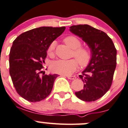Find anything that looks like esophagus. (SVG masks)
<instances>
[{
  "label": "esophagus",
  "instance_id": "1",
  "mask_svg": "<svg viewBox=\"0 0 128 128\" xmlns=\"http://www.w3.org/2000/svg\"><path fill=\"white\" fill-rule=\"evenodd\" d=\"M67 77L68 79H70V80H74V79L76 78V76H70V75H68V76H67Z\"/></svg>",
  "mask_w": 128,
  "mask_h": 128
}]
</instances>
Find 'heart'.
I'll list each match as a JSON object with an SVG mask.
<instances>
[{
    "label": "heart",
    "mask_w": 128,
    "mask_h": 128,
    "mask_svg": "<svg viewBox=\"0 0 128 128\" xmlns=\"http://www.w3.org/2000/svg\"><path fill=\"white\" fill-rule=\"evenodd\" d=\"M64 42L66 45L73 49L72 58L68 60H58L53 62L51 65V69L53 72L60 75H70L76 69L78 63L81 67H85L90 63L91 59V50L86 46H82V42L74 36H69L66 37ZM54 42L51 43L47 50L50 56H53L55 49Z\"/></svg>",
    "instance_id": "b5f03b06"
}]
</instances>
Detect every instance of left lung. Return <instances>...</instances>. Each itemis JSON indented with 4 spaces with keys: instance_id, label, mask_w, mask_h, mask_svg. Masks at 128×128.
<instances>
[{
    "instance_id": "1",
    "label": "left lung",
    "mask_w": 128,
    "mask_h": 128,
    "mask_svg": "<svg viewBox=\"0 0 128 128\" xmlns=\"http://www.w3.org/2000/svg\"><path fill=\"white\" fill-rule=\"evenodd\" d=\"M70 31L81 37L91 49V59L79 75L83 89L75 92L81 100L92 102L102 98L109 90L116 66V50L106 33L88 24L74 25Z\"/></svg>"
}]
</instances>
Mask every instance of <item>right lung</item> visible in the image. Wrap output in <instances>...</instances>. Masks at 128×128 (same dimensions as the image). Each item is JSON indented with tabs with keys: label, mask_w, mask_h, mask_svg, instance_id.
<instances>
[{
	"label": "right lung",
	"mask_w": 128,
	"mask_h": 128,
	"mask_svg": "<svg viewBox=\"0 0 128 128\" xmlns=\"http://www.w3.org/2000/svg\"><path fill=\"white\" fill-rule=\"evenodd\" d=\"M66 27H40L31 29L13 41L9 56V72L16 91L32 102L44 100L50 95L58 74L43 72L47 50L60 36Z\"/></svg>",
	"instance_id": "1"
}]
</instances>
